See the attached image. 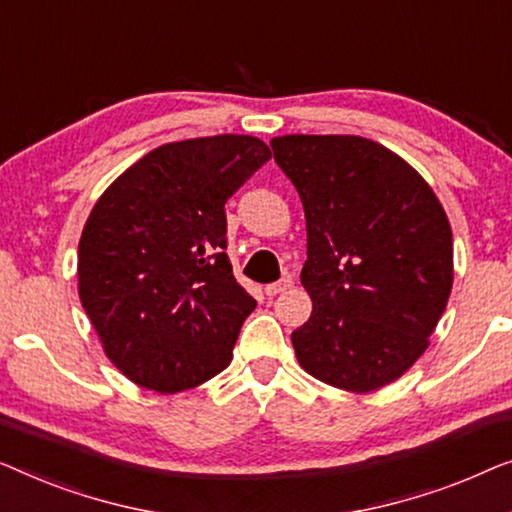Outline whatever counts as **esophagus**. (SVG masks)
I'll return each instance as SVG.
<instances>
[{"label":"esophagus","mask_w":512,"mask_h":512,"mask_svg":"<svg viewBox=\"0 0 512 512\" xmlns=\"http://www.w3.org/2000/svg\"><path fill=\"white\" fill-rule=\"evenodd\" d=\"M290 287H292V278H280L278 283L266 285V287H264V292H266V297H276V294L285 292V290H290Z\"/></svg>","instance_id":"obj_1"}]
</instances>
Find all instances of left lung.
Masks as SVG:
<instances>
[{"instance_id":"left-lung-1","label":"left lung","mask_w":512,"mask_h":512,"mask_svg":"<svg viewBox=\"0 0 512 512\" xmlns=\"http://www.w3.org/2000/svg\"><path fill=\"white\" fill-rule=\"evenodd\" d=\"M273 157L297 187L313 301L292 331L301 369L338 390L366 394L399 380L448 306L455 266L441 201L410 164L350 134H287Z\"/></svg>"}]
</instances>
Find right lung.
<instances>
[{
  "mask_svg": "<svg viewBox=\"0 0 512 512\" xmlns=\"http://www.w3.org/2000/svg\"><path fill=\"white\" fill-rule=\"evenodd\" d=\"M269 157L248 134L164 143L92 206L78 241V297L132 383L176 394L232 362L257 301L225 253V204Z\"/></svg>",
  "mask_w": 512,
  "mask_h": 512,
  "instance_id": "obj_1",
  "label": "right lung"
}]
</instances>
